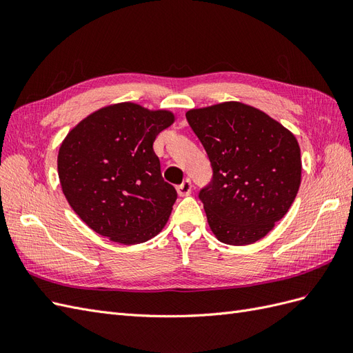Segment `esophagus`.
I'll return each instance as SVG.
<instances>
[{
	"label": "esophagus",
	"instance_id": "obj_1",
	"mask_svg": "<svg viewBox=\"0 0 353 353\" xmlns=\"http://www.w3.org/2000/svg\"><path fill=\"white\" fill-rule=\"evenodd\" d=\"M176 191H178V194H179L181 197L188 196V194L191 193V181H190V179H185L183 184H179V185L176 187Z\"/></svg>",
	"mask_w": 353,
	"mask_h": 353
}]
</instances>
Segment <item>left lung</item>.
Returning a JSON list of instances; mask_svg holds the SVG:
<instances>
[{
  "label": "left lung",
  "mask_w": 353,
  "mask_h": 353,
  "mask_svg": "<svg viewBox=\"0 0 353 353\" xmlns=\"http://www.w3.org/2000/svg\"><path fill=\"white\" fill-rule=\"evenodd\" d=\"M213 175L199 199L215 237L252 244L290 209L301 185L296 137L266 113L239 101L187 112Z\"/></svg>",
  "instance_id": "obj_1"
}]
</instances>
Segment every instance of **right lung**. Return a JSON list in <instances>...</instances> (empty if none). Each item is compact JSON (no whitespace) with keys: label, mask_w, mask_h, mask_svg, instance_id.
Listing matches in <instances>:
<instances>
[{"label":"right lung","mask_w":353,"mask_h":353,"mask_svg":"<svg viewBox=\"0 0 353 353\" xmlns=\"http://www.w3.org/2000/svg\"><path fill=\"white\" fill-rule=\"evenodd\" d=\"M174 121L168 110L119 103L91 113L66 135L57 157L61 190L92 231L138 244L166 225L176 190L162 178L153 143Z\"/></svg>","instance_id":"obj_1"}]
</instances>
